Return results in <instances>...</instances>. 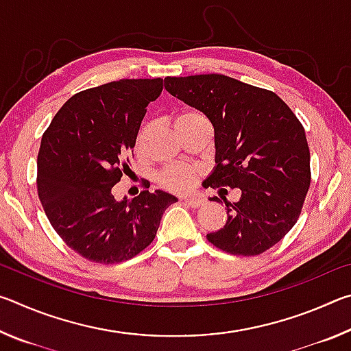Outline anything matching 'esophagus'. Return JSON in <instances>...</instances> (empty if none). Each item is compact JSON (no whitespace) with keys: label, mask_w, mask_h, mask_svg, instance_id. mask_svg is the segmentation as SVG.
Listing matches in <instances>:
<instances>
[{"label":"esophagus","mask_w":351,"mask_h":351,"mask_svg":"<svg viewBox=\"0 0 351 351\" xmlns=\"http://www.w3.org/2000/svg\"><path fill=\"white\" fill-rule=\"evenodd\" d=\"M181 201L186 206L193 207V209H198L199 206H203L206 203V199L203 197H199V195H197V197H182Z\"/></svg>","instance_id":"1"}]
</instances>
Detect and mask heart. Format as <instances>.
Segmentation results:
<instances>
[{
	"mask_svg": "<svg viewBox=\"0 0 351 351\" xmlns=\"http://www.w3.org/2000/svg\"><path fill=\"white\" fill-rule=\"evenodd\" d=\"M209 122L203 112L195 108H186L182 110L180 114L176 116V128L178 127H189L195 125V123H204ZM148 128H142L138 134V147L142 148L147 139ZM201 175V169L193 167V165L186 164H173L164 169L161 173L158 175V181L164 189L171 190V192H187L197 184L198 178Z\"/></svg>",
	"mask_w": 351,
	"mask_h": 351,
	"instance_id": "heart-1",
	"label": "heart"
}]
</instances>
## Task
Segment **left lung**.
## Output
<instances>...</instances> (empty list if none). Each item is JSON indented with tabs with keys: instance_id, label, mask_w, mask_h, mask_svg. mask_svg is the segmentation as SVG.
<instances>
[{
	"instance_id": "8db88e82",
	"label": "left lung",
	"mask_w": 351,
	"mask_h": 351,
	"mask_svg": "<svg viewBox=\"0 0 351 351\" xmlns=\"http://www.w3.org/2000/svg\"><path fill=\"white\" fill-rule=\"evenodd\" d=\"M165 90L213 123L217 167L207 186L241 192L207 240L243 257L268 251L297 223L311 184L304 125L276 93L223 74L167 77Z\"/></svg>"
}]
</instances>
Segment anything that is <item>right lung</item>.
<instances>
[{"label":"right lung","mask_w":351,"mask_h":351,"mask_svg":"<svg viewBox=\"0 0 351 351\" xmlns=\"http://www.w3.org/2000/svg\"><path fill=\"white\" fill-rule=\"evenodd\" d=\"M162 79H122L74 94L41 138L37 190L56 232L83 258L112 265L130 260L156 237L162 213L176 203L144 190L119 203L111 189L130 169L147 106Z\"/></svg>","instance_id":"add662e5"}]
</instances>
